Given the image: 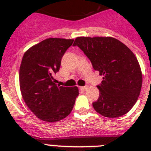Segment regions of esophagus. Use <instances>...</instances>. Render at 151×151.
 I'll return each mask as SVG.
<instances>
[{"label": "esophagus", "instance_id": "obj_1", "mask_svg": "<svg viewBox=\"0 0 151 151\" xmlns=\"http://www.w3.org/2000/svg\"><path fill=\"white\" fill-rule=\"evenodd\" d=\"M79 88L81 89L82 91H85L88 89V87H87V86H84V87H80Z\"/></svg>", "mask_w": 151, "mask_h": 151}]
</instances>
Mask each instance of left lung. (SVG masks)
I'll list each match as a JSON object with an SVG mask.
<instances>
[{
  "label": "left lung",
  "mask_w": 151,
  "mask_h": 151,
  "mask_svg": "<svg viewBox=\"0 0 151 151\" xmlns=\"http://www.w3.org/2000/svg\"><path fill=\"white\" fill-rule=\"evenodd\" d=\"M78 46L90 60L94 69L104 76L97 88L98 99L94 110L108 118L125 115L139 97L142 74L133 52L120 41L111 37H78Z\"/></svg>",
  "instance_id": "8db88e82"
}]
</instances>
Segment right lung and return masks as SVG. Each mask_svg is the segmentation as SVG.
I'll use <instances>...</instances> for the list:
<instances>
[{
	"mask_svg": "<svg viewBox=\"0 0 151 151\" xmlns=\"http://www.w3.org/2000/svg\"><path fill=\"white\" fill-rule=\"evenodd\" d=\"M73 41L47 38L30 47L22 57L19 68L22 97L31 111L45 122H57L67 116L78 95V88L57 87L53 78Z\"/></svg>",
	"mask_w": 151,
	"mask_h": 151,
	"instance_id": "right-lung-1",
	"label": "right lung"
}]
</instances>
